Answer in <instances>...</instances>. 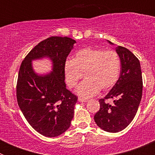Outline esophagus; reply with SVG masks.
<instances>
[{"label": "esophagus", "instance_id": "esophagus-1", "mask_svg": "<svg viewBox=\"0 0 155 155\" xmlns=\"http://www.w3.org/2000/svg\"><path fill=\"white\" fill-rule=\"evenodd\" d=\"M78 101H79V102H87V99H84V98H78Z\"/></svg>", "mask_w": 155, "mask_h": 155}]
</instances>
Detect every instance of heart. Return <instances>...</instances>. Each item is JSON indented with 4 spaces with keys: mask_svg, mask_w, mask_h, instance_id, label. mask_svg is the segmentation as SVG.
Masks as SVG:
<instances>
[{
    "mask_svg": "<svg viewBox=\"0 0 155 155\" xmlns=\"http://www.w3.org/2000/svg\"><path fill=\"white\" fill-rule=\"evenodd\" d=\"M120 67V58L116 51L88 46L77 52L74 60L65 61V80L68 87L72 88L83 76L85 77L76 91L80 96L89 98L100 89H109L116 84Z\"/></svg>",
    "mask_w": 155,
    "mask_h": 155,
    "instance_id": "heart-1",
    "label": "heart"
}]
</instances>
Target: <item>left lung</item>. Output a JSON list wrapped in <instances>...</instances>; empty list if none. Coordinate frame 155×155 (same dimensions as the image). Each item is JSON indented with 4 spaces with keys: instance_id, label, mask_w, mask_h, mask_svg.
<instances>
[{
    "instance_id": "left-lung-1",
    "label": "left lung",
    "mask_w": 155,
    "mask_h": 155,
    "mask_svg": "<svg viewBox=\"0 0 155 155\" xmlns=\"http://www.w3.org/2000/svg\"><path fill=\"white\" fill-rule=\"evenodd\" d=\"M110 44L113 43L108 41ZM121 62L118 81L104 98L99 99L100 109L94 116V122L103 130L117 133L134 120L142 97L143 81L140 61L128 49L119 46L116 49ZM114 99V103L105 102Z\"/></svg>"
}]
</instances>
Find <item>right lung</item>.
<instances>
[{"label":"right lung","mask_w":155,"mask_h":155,"mask_svg":"<svg viewBox=\"0 0 155 155\" xmlns=\"http://www.w3.org/2000/svg\"><path fill=\"white\" fill-rule=\"evenodd\" d=\"M76 41L69 37L51 36L40 42L25 57L19 69L16 95L19 108L31 127L45 137L65 132L74 117L78 98L67 89L64 63ZM50 58L53 71L39 75L31 61Z\"/></svg>","instance_id":"obj_1"}]
</instances>
